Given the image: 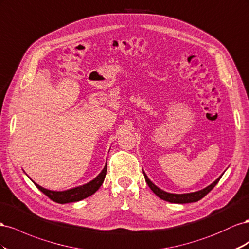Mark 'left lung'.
<instances>
[{
  "instance_id": "obj_1",
  "label": "left lung",
  "mask_w": 249,
  "mask_h": 249,
  "mask_svg": "<svg viewBox=\"0 0 249 249\" xmlns=\"http://www.w3.org/2000/svg\"><path fill=\"white\" fill-rule=\"evenodd\" d=\"M143 173H144L145 180H146L147 184L149 186V188L152 190L153 193L156 196H159L160 199L166 200V201L171 202V203H190V202H196L198 200H200L201 198H203L209 193V192H211L213 190V188L216 186L218 181L220 180V178H221V176L223 175L222 174L221 176L218 177V178L214 182L211 183L210 186H208L207 188H204L200 191L192 192V193H186V194H174V193H168V192L160 189L159 187H156L155 184L148 178V176L146 175V173L144 171H143Z\"/></svg>"
}]
</instances>
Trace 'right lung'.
I'll use <instances>...</instances> for the list:
<instances>
[{"label":"right lung","mask_w":249,"mask_h":249,"mask_svg":"<svg viewBox=\"0 0 249 249\" xmlns=\"http://www.w3.org/2000/svg\"><path fill=\"white\" fill-rule=\"evenodd\" d=\"M106 169H107V166H104L102 171L99 173V175L93 180H90L89 182L82 184V186L76 187L70 190L66 191H52V190H48L40 187L39 184L35 183L34 184L39 189L42 193L47 195L50 199L57 202V203H69V202H76V201H80L84 198H87L90 195H93L96 193V191L99 190L102 186V183L104 181L105 175H106Z\"/></svg>","instance_id":"right-lung-1"}]
</instances>
